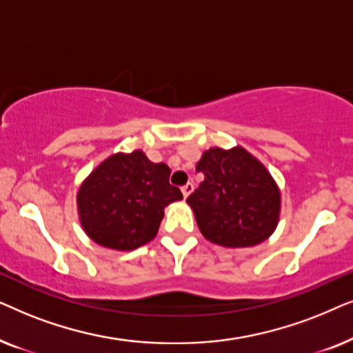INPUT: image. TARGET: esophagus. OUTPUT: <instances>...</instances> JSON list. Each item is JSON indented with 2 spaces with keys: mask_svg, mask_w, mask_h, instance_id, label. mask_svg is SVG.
Here are the masks:
<instances>
[{
  "mask_svg": "<svg viewBox=\"0 0 353 353\" xmlns=\"http://www.w3.org/2000/svg\"><path fill=\"white\" fill-rule=\"evenodd\" d=\"M192 191H194V185H192V183H186V185L181 188V192H183V196H185V199L191 194Z\"/></svg>",
  "mask_w": 353,
  "mask_h": 353,
  "instance_id": "esophagus-1",
  "label": "esophagus"
}]
</instances>
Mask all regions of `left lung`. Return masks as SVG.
Segmentation results:
<instances>
[{"instance_id": "obj_1", "label": "left lung", "mask_w": 353, "mask_h": 353, "mask_svg": "<svg viewBox=\"0 0 353 353\" xmlns=\"http://www.w3.org/2000/svg\"><path fill=\"white\" fill-rule=\"evenodd\" d=\"M204 181L188 197L205 239L225 248H252L276 228L281 196L262 162L244 148H212L196 165Z\"/></svg>"}]
</instances>
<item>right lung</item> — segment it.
Wrapping results in <instances>:
<instances>
[{
    "label": "right lung",
    "instance_id": "right-lung-1",
    "mask_svg": "<svg viewBox=\"0 0 353 353\" xmlns=\"http://www.w3.org/2000/svg\"><path fill=\"white\" fill-rule=\"evenodd\" d=\"M168 178V165L151 162L143 151L105 159L77 194L85 233L96 244L115 250H133L152 241L163 209L183 199Z\"/></svg>",
    "mask_w": 353,
    "mask_h": 353
}]
</instances>
